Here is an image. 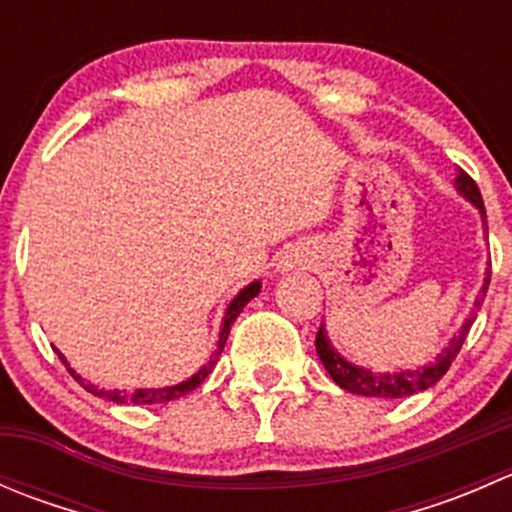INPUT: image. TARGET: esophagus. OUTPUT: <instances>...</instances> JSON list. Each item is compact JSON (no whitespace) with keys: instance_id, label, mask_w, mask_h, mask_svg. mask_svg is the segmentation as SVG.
<instances>
[{"instance_id":"esophagus-1","label":"esophagus","mask_w":512,"mask_h":512,"mask_svg":"<svg viewBox=\"0 0 512 512\" xmlns=\"http://www.w3.org/2000/svg\"><path fill=\"white\" fill-rule=\"evenodd\" d=\"M302 265H307V260H304L302 252L289 250L280 257V260H277V272H289V270H294V267H302Z\"/></svg>"}]
</instances>
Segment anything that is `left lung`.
<instances>
[{
    "mask_svg": "<svg viewBox=\"0 0 512 512\" xmlns=\"http://www.w3.org/2000/svg\"><path fill=\"white\" fill-rule=\"evenodd\" d=\"M453 185H456L458 195H461V198H466L468 203L478 210L480 220H483V232H488V225H485L483 198H480V190H478V185L471 180V175L463 173V170H458ZM488 285H490V265H488V270H485L483 287H480V292H478L476 302H473V309L468 312L466 322H463L461 329H458V332L448 339V344L441 349V354H436V361H428V364L416 366V369L371 371V369H366V366L352 364L349 359H344V356L334 349L332 339L327 337V329H324V324L319 327L317 339H314V347H317L319 361H322L324 369H327V374L334 379V384L342 386L344 391H352V394H359V396H371V399H406V396H414V394H418V391L431 389V386L436 384L443 374H446L448 366H451V361L456 359V354L461 352L463 342H466L468 332H471L473 319H476V312L480 309V304H483L485 289H488Z\"/></svg>",
    "mask_w": 512,
    "mask_h": 512,
    "instance_id": "8db88e82",
    "label": "left lung"
}]
</instances>
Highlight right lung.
<instances>
[{"mask_svg":"<svg viewBox=\"0 0 512 512\" xmlns=\"http://www.w3.org/2000/svg\"><path fill=\"white\" fill-rule=\"evenodd\" d=\"M260 287H262V282L255 280V282H250V285H247V287H242L240 292H237L235 297H232V302L227 304V309H225V314H223V324H220L218 347H215V352L210 354L208 364L200 366V369L195 371V374L190 376V379L180 381V384H173V386H156V389H101V386L94 384V381H89V379H84V376H81V374H76V371L69 366V361H66V356L61 354L59 349H56V354H59V359L66 364V369H69V374L74 376V379L79 381V384L84 386V389L89 391V394L101 396V399L113 401V404H126V406H128V404H133V406L168 404V401L180 399V396L190 394V391L198 389V386L203 384L205 376H208L210 371H213L215 361H218L220 354H223L225 342H227V334H230L232 322H235V319L240 317V312H242V309H245V304L250 302V299L257 297V292H260Z\"/></svg>","mask_w":512,"mask_h":512,"instance_id":"right-lung-1","label":"right lung"}]
</instances>
